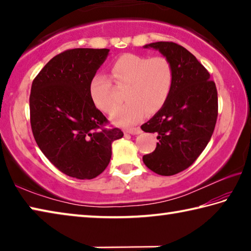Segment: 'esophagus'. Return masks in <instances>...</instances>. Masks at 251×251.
<instances>
[{"instance_id":"34e87169","label":"esophagus","mask_w":251,"mask_h":251,"mask_svg":"<svg viewBox=\"0 0 251 251\" xmlns=\"http://www.w3.org/2000/svg\"><path fill=\"white\" fill-rule=\"evenodd\" d=\"M126 133H128L130 135H138V134H142V129L139 128V127H136V128L126 129Z\"/></svg>"}]
</instances>
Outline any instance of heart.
Masks as SVG:
<instances>
[{
	"mask_svg": "<svg viewBox=\"0 0 251 251\" xmlns=\"http://www.w3.org/2000/svg\"><path fill=\"white\" fill-rule=\"evenodd\" d=\"M112 77L118 86H126L125 104L114 110L112 122L118 126L137 124L147 113L163 107L172 93L174 66L165 56L147 57L124 54L110 66ZM90 94L94 104L109 113L116 105L114 87L105 74L97 73L90 83Z\"/></svg>",
	"mask_w": 251,
	"mask_h": 251,
	"instance_id": "1",
	"label": "heart"
}]
</instances>
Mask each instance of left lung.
<instances>
[{
  "instance_id": "left-lung-1",
  "label": "left lung",
  "mask_w": 251,
  "mask_h": 251,
  "mask_svg": "<svg viewBox=\"0 0 251 251\" xmlns=\"http://www.w3.org/2000/svg\"><path fill=\"white\" fill-rule=\"evenodd\" d=\"M144 48L159 50L174 66L171 95L142 125L159 139L155 151L143 156L144 164L158 175L172 176L193 165L209 143L218 116L217 88L208 71L181 45L156 42Z\"/></svg>"
}]
</instances>
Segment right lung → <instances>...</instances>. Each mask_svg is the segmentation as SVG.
Returning <instances> with one entry per match:
<instances>
[{
    "label": "right lung",
    "mask_w": 251,
    "mask_h": 251,
    "mask_svg": "<svg viewBox=\"0 0 251 251\" xmlns=\"http://www.w3.org/2000/svg\"><path fill=\"white\" fill-rule=\"evenodd\" d=\"M107 49H73L54 56L34 78L31 127L42 152L58 171L93 179L105 171L112 144L124 134L105 128L108 121L93 101L90 83Z\"/></svg>",
    "instance_id": "obj_1"
}]
</instances>
